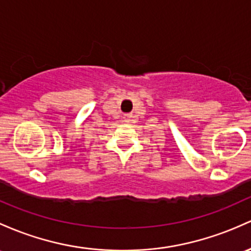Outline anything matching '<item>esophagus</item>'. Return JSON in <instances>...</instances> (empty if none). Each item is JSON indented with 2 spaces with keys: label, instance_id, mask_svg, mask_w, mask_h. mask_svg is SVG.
Wrapping results in <instances>:
<instances>
[{
  "label": "esophagus",
  "instance_id": "34e87169",
  "mask_svg": "<svg viewBox=\"0 0 251 251\" xmlns=\"http://www.w3.org/2000/svg\"><path fill=\"white\" fill-rule=\"evenodd\" d=\"M127 118H131V115H127ZM126 120H128V119H126Z\"/></svg>",
  "mask_w": 251,
  "mask_h": 251
}]
</instances>
